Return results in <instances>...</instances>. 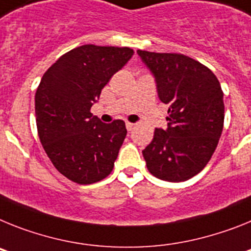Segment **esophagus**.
<instances>
[{"label": "esophagus", "instance_id": "34e87169", "mask_svg": "<svg viewBox=\"0 0 251 251\" xmlns=\"http://www.w3.org/2000/svg\"><path fill=\"white\" fill-rule=\"evenodd\" d=\"M135 127V124H132V123H126V128H127L128 131H131L132 128Z\"/></svg>", "mask_w": 251, "mask_h": 251}]
</instances>
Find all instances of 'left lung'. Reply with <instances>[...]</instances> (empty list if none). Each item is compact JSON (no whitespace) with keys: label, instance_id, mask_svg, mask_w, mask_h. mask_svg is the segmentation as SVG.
Instances as JSON below:
<instances>
[{"label":"left lung","instance_id":"obj_1","mask_svg":"<svg viewBox=\"0 0 251 251\" xmlns=\"http://www.w3.org/2000/svg\"><path fill=\"white\" fill-rule=\"evenodd\" d=\"M168 104V128H155L143 150L148 171L159 179L183 182L210 162L224 128L225 106L219 79L206 65L177 53L138 50Z\"/></svg>","mask_w":251,"mask_h":251}]
</instances>
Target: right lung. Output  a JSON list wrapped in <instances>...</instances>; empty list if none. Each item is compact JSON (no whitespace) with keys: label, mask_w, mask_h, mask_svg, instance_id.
Here are the masks:
<instances>
[{"label":"right lung","mask_w":251,"mask_h":251,"mask_svg":"<svg viewBox=\"0 0 251 251\" xmlns=\"http://www.w3.org/2000/svg\"><path fill=\"white\" fill-rule=\"evenodd\" d=\"M132 54L127 47L82 45L41 78L35 93L39 138L56 171L72 182L92 184L112 172L127 134L125 123H101L91 107Z\"/></svg>","instance_id":"add662e5"}]
</instances>
